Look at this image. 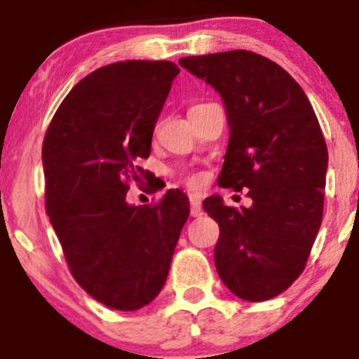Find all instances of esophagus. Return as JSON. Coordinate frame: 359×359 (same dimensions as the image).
<instances>
[{
  "instance_id": "esophagus-1",
  "label": "esophagus",
  "mask_w": 359,
  "mask_h": 359,
  "mask_svg": "<svg viewBox=\"0 0 359 359\" xmlns=\"http://www.w3.org/2000/svg\"><path fill=\"white\" fill-rule=\"evenodd\" d=\"M189 205H191V215L200 217L201 215V200H200V198L191 196L189 198Z\"/></svg>"
}]
</instances>
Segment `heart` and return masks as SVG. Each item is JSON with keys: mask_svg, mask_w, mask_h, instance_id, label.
<instances>
[{"mask_svg": "<svg viewBox=\"0 0 359 359\" xmlns=\"http://www.w3.org/2000/svg\"><path fill=\"white\" fill-rule=\"evenodd\" d=\"M187 184H189V186H198V184H200V177L191 175L189 179H187Z\"/></svg>", "mask_w": 359, "mask_h": 359, "instance_id": "b5f03b06", "label": "heart"}]
</instances>
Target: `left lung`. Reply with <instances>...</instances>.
<instances>
[{
	"label": "left lung",
	"mask_w": 359,
	"mask_h": 359,
	"mask_svg": "<svg viewBox=\"0 0 359 359\" xmlns=\"http://www.w3.org/2000/svg\"><path fill=\"white\" fill-rule=\"evenodd\" d=\"M184 69L222 95L229 123L220 187L250 189V208L203 203L219 224L215 267L240 299L262 302L300 276L323 219L328 149L299 83L273 60L247 52L184 57Z\"/></svg>",
	"instance_id": "1"
}]
</instances>
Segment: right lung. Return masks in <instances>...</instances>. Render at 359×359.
Returning <instances> with one entry per match:
<instances>
[{"label": "right lung", "instance_id": "1", "mask_svg": "<svg viewBox=\"0 0 359 359\" xmlns=\"http://www.w3.org/2000/svg\"><path fill=\"white\" fill-rule=\"evenodd\" d=\"M180 69L168 60H125L81 79L43 140L45 205L79 287L104 306L137 311L161 292L189 217L182 191L154 205L126 203L147 177L153 130Z\"/></svg>", "mask_w": 359, "mask_h": 359}]
</instances>
